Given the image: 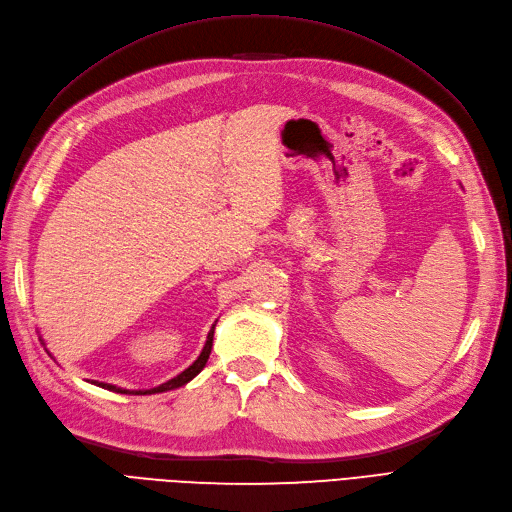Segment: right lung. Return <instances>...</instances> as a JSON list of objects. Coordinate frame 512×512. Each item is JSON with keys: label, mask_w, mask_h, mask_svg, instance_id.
I'll list each match as a JSON object with an SVG mask.
<instances>
[{"label": "right lung", "mask_w": 512, "mask_h": 512, "mask_svg": "<svg viewBox=\"0 0 512 512\" xmlns=\"http://www.w3.org/2000/svg\"><path fill=\"white\" fill-rule=\"evenodd\" d=\"M213 331H215V324L211 327V331H209V335H207V344H205V348H203V352H200V356L198 359L185 369V371H181V374L177 376V378H173V380H168V382H164V384H160V386H156V389H151V391H136L134 395H151V393H164V391H170V389H177V386H183L185 382H190L196 374H200V369H203L205 365H207V359H209V354H211V346H213ZM98 386H104V389H108V391H115V393H132V391H126V389H117V386H113V384H98Z\"/></svg>", "instance_id": "add662e5"}]
</instances>
